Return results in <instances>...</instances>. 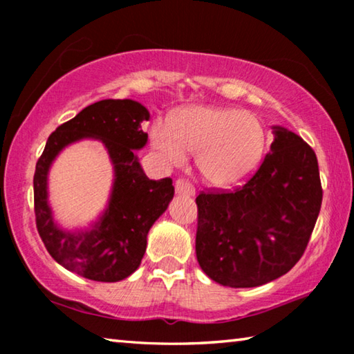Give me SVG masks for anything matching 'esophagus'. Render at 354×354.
<instances>
[{
	"label": "esophagus",
	"instance_id": "obj_1",
	"mask_svg": "<svg viewBox=\"0 0 354 354\" xmlns=\"http://www.w3.org/2000/svg\"><path fill=\"white\" fill-rule=\"evenodd\" d=\"M175 189H176V194H183V195H190L194 196L195 195V189L194 185H192L187 179H176L175 183Z\"/></svg>",
	"mask_w": 354,
	"mask_h": 354
}]
</instances>
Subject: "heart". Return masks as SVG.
<instances>
[{"label": "heart", "instance_id": "heart-1", "mask_svg": "<svg viewBox=\"0 0 354 354\" xmlns=\"http://www.w3.org/2000/svg\"><path fill=\"white\" fill-rule=\"evenodd\" d=\"M149 140L167 165H183L195 153L201 178L214 187H232L250 176L266 151L267 134L250 112L220 106H189L171 120L156 118Z\"/></svg>", "mask_w": 354, "mask_h": 354}]
</instances>
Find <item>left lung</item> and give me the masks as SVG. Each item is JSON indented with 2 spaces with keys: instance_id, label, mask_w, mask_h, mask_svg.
Here are the masks:
<instances>
[{
  "instance_id": "1",
  "label": "left lung",
  "mask_w": 354,
  "mask_h": 354,
  "mask_svg": "<svg viewBox=\"0 0 354 354\" xmlns=\"http://www.w3.org/2000/svg\"><path fill=\"white\" fill-rule=\"evenodd\" d=\"M274 140L257 171L230 192L196 196V259L227 287H257L299 261L322 206L314 149L292 131L273 127Z\"/></svg>"
}]
</instances>
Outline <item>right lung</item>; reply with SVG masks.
<instances>
[{
    "mask_svg": "<svg viewBox=\"0 0 354 354\" xmlns=\"http://www.w3.org/2000/svg\"><path fill=\"white\" fill-rule=\"evenodd\" d=\"M145 106L133 100H103L82 109L48 137L34 173L37 231L53 259L81 277L117 283L139 268L149 227L175 195L170 178L149 179L134 149L147 145ZM95 138L104 143L114 165V184L106 211L86 232L62 230L47 205V171L70 142Z\"/></svg>",
    "mask_w": 354,
    "mask_h": 354,
    "instance_id": "1",
    "label": "right lung"
}]
</instances>
